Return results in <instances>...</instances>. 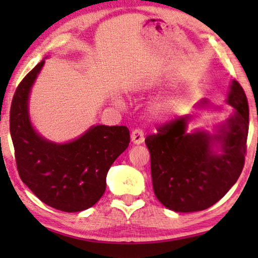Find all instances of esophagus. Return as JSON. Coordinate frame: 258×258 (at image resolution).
I'll use <instances>...</instances> for the list:
<instances>
[{"label": "esophagus", "mask_w": 258, "mask_h": 258, "mask_svg": "<svg viewBox=\"0 0 258 258\" xmlns=\"http://www.w3.org/2000/svg\"><path fill=\"white\" fill-rule=\"evenodd\" d=\"M131 138H132V142L135 144L143 143V142H144V132L142 131L141 128L133 130L132 133H131Z\"/></svg>", "instance_id": "obj_1"}]
</instances>
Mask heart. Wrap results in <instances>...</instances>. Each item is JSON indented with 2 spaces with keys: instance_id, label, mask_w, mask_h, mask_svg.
<instances>
[{
  "instance_id": "obj_1",
  "label": "heart",
  "mask_w": 258,
  "mask_h": 258,
  "mask_svg": "<svg viewBox=\"0 0 258 258\" xmlns=\"http://www.w3.org/2000/svg\"><path fill=\"white\" fill-rule=\"evenodd\" d=\"M161 111H165V110H161Z\"/></svg>"
}]
</instances>
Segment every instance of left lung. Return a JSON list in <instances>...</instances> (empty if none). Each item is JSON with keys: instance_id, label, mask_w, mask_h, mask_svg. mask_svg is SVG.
Segmentation results:
<instances>
[{"instance_id": "left-lung-1", "label": "left lung", "mask_w": 258, "mask_h": 258, "mask_svg": "<svg viewBox=\"0 0 258 258\" xmlns=\"http://www.w3.org/2000/svg\"><path fill=\"white\" fill-rule=\"evenodd\" d=\"M228 104L235 115L220 135L186 133L190 115L159 126L146 138L150 153L153 189L164 206L176 212L209 209L221 200L240 176L246 155L248 104L240 85L233 81ZM206 104V102H201ZM221 142V154L212 150Z\"/></svg>"}]
</instances>
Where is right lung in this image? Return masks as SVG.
Segmentation results:
<instances>
[{
  "instance_id": "add662e5",
  "label": "right lung",
  "mask_w": 258,
  "mask_h": 258,
  "mask_svg": "<svg viewBox=\"0 0 258 258\" xmlns=\"http://www.w3.org/2000/svg\"><path fill=\"white\" fill-rule=\"evenodd\" d=\"M44 60L18 85L10 112L11 137L20 179L41 201L64 212L90 209L104 194L106 173L130 143L126 126H93L67 144L46 141L32 128L29 92Z\"/></svg>"
}]
</instances>
